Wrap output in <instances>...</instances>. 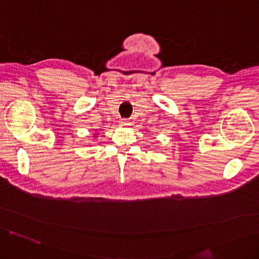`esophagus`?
I'll return each mask as SVG.
<instances>
[{"instance_id": "esophagus-1", "label": "esophagus", "mask_w": 259, "mask_h": 259, "mask_svg": "<svg viewBox=\"0 0 259 259\" xmlns=\"http://www.w3.org/2000/svg\"><path fill=\"white\" fill-rule=\"evenodd\" d=\"M132 122L130 120H127V119H121L120 120V124L121 125H130Z\"/></svg>"}]
</instances>
